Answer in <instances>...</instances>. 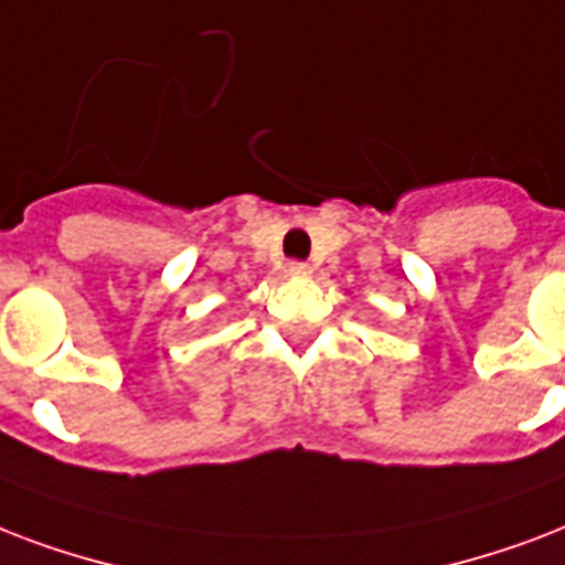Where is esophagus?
I'll use <instances>...</instances> for the list:
<instances>
[{
    "label": "esophagus",
    "mask_w": 565,
    "mask_h": 565,
    "mask_svg": "<svg viewBox=\"0 0 565 565\" xmlns=\"http://www.w3.org/2000/svg\"><path fill=\"white\" fill-rule=\"evenodd\" d=\"M282 274H286L288 279H303L309 277L312 270H309V265H303V262H288L286 268H282Z\"/></svg>",
    "instance_id": "obj_1"
}]
</instances>
